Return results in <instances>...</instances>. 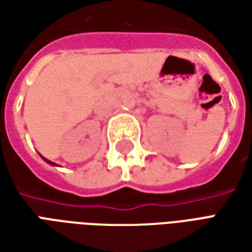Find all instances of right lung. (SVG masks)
<instances>
[{
  "label": "right lung",
  "instance_id": "obj_1",
  "mask_svg": "<svg viewBox=\"0 0 252 252\" xmlns=\"http://www.w3.org/2000/svg\"><path fill=\"white\" fill-rule=\"evenodd\" d=\"M43 159L46 160L47 163H50V164H52V166H55V163H54V162H50V160H48V159H46V158H43Z\"/></svg>",
  "mask_w": 252,
  "mask_h": 252
}]
</instances>
